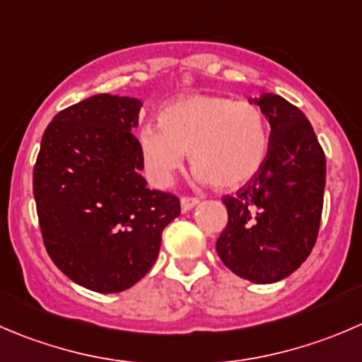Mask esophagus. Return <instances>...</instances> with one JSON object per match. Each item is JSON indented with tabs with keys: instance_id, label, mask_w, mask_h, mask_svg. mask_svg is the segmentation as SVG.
Instances as JSON below:
<instances>
[{
	"instance_id": "34e87169",
	"label": "esophagus",
	"mask_w": 362,
	"mask_h": 362,
	"mask_svg": "<svg viewBox=\"0 0 362 362\" xmlns=\"http://www.w3.org/2000/svg\"><path fill=\"white\" fill-rule=\"evenodd\" d=\"M199 199L198 198H192V196H182L180 198V206L184 212H187V210H191L192 206L198 205Z\"/></svg>"
}]
</instances>
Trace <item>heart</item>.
I'll return each instance as SVG.
<instances>
[{"mask_svg":"<svg viewBox=\"0 0 362 362\" xmlns=\"http://www.w3.org/2000/svg\"><path fill=\"white\" fill-rule=\"evenodd\" d=\"M139 150L156 185L170 184L189 153L199 180L231 191L252 180L263 168L269 129L255 104L219 95H191L164 107L159 127H143Z\"/></svg>","mask_w":362,"mask_h":362,"instance_id":"heart-1","label":"heart"}]
</instances>
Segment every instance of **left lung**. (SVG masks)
Wrapping results in <instances>:
<instances>
[{
    "label": "left lung",
    "mask_w": 362,
    "mask_h": 362,
    "mask_svg": "<svg viewBox=\"0 0 362 362\" xmlns=\"http://www.w3.org/2000/svg\"><path fill=\"white\" fill-rule=\"evenodd\" d=\"M258 104L270 124L262 170L223 196L228 224L216 242L224 265L252 283H276L303 265L317 242L325 189V153L303 111L274 93Z\"/></svg>",
    "instance_id": "obj_1"
}]
</instances>
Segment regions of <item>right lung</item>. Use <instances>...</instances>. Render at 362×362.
<instances>
[{
  "label": "right lung",
  "mask_w": 362,
  "mask_h": 362,
  "mask_svg": "<svg viewBox=\"0 0 362 362\" xmlns=\"http://www.w3.org/2000/svg\"><path fill=\"white\" fill-rule=\"evenodd\" d=\"M141 103L110 93L59 111L42 136L33 196L47 255L99 293L131 288L152 269L180 199L150 189L132 131Z\"/></svg>",
  "instance_id": "1"
}]
</instances>
